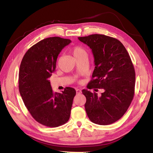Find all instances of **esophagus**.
Here are the masks:
<instances>
[{
    "mask_svg": "<svg viewBox=\"0 0 153 153\" xmlns=\"http://www.w3.org/2000/svg\"><path fill=\"white\" fill-rule=\"evenodd\" d=\"M76 93H77V94L82 93V90L79 89H76Z\"/></svg>",
    "mask_w": 153,
    "mask_h": 153,
    "instance_id": "obj_1",
    "label": "esophagus"
}]
</instances>
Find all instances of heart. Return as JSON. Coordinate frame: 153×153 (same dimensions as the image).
<instances>
[{
	"instance_id": "heart-1",
	"label": "heart",
	"mask_w": 153,
	"mask_h": 153,
	"mask_svg": "<svg viewBox=\"0 0 153 153\" xmlns=\"http://www.w3.org/2000/svg\"><path fill=\"white\" fill-rule=\"evenodd\" d=\"M71 53H72L76 59L83 54H87L85 50L83 48L79 46H76L71 48Z\"/></svg>"
}]
</instances>
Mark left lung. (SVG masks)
Here are the masks:
<instances>
[{
    "mask_svg": "<svg viewBox=\"0 0 153 153\" xmlns=\"http://www.w3.org/2000/svg\"><path fill=\"white\" fill-rule=\"evenodd\" d=\"M78 39L90 47L94 56L95 67L87 89H104L100 97L82 90L87 114L97 124H111L122 118L134 99L135 73L131 58L115 38L93 34Z\"/></svg>",
    "mask_w": 153,
    "mask_h": 153,
    "instance_id": "1",
    "label": "left lung"
}]
</instances>
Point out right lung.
<instances>
[{
    "instance_id": "obj_1",
    "label": "right lung",
    "mask_w": 153,
    "mask_h": 153,
    "mask_svg": "<svg viewBox=\"0 0 153 153\" xmlns=\"http://www.w3.org/2000/svg\"><path fill=\"white\" fill-rule=\"evenodd\" d=\"M71 42L59 37L41 40L26 52L19 67V91L25 106L37 122L50 128L68 121L76 94L71 87H66L62 93H54L48 80L58 54Z\"/></svg>"
}]
</instances>
